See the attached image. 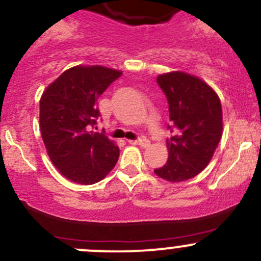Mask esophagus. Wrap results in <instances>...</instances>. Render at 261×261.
Listing matches in <instances>:
<instances>
[{
	"mask_svg": "<svg viewBox=\"0 0 261 261\" xmlns=\"http://www.w3.org/2000/svg\"><path fill=\"white\" fill-rule=\"evenodd\" d=\"M130 144H137V146L139 147H143V148H147V147H149V141L148 139H137V141H128Z\"/></svg>",
	"mask_w": 261,
	"mask_h": 261,
	"instance_id": "esophagus-1",
	"label": "esophagus"
}]
</instances>
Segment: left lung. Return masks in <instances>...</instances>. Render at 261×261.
I'll use <instances>...</instances> for the list:
<instances>
[{
    "mask_svg": "<svg viewBox=\"0 0 261 261\" xmlns=\"http://www.w3.org/2000/svg\"><path fill=\"white\" fill-rule=\"evenodd\" d=\"M157 84L176 133L166 139L169 159L154 174L170 182L185 181L202 172L215 154L223 130L221 100L207 82L187 72L159 74Z\"/></svg>",
    "mask_w": 261,
    "mask_h": 261,
    "instance_id": "left-lung-1",
    "label": "left lung"
}]
</instances>
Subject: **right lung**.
Returning <instances> with one entry per match:
<instances>
[{"label": "right lung", "mask_w": 261, "mask_h": 261, "mask_svg": "<svg viewBox=\"0 0 261 261\" xmlns=\"http://www.w3.org/2000/svg\"><path fill=\"white\" fill-rule=\"evenodd\" d=\"M122 72L104 66H74L48 85L40 97L39 127L46 153L72 182L91 185L115 166L119 147L90 130L100 112L97 99Z\"/></svg>", "instance_id": "1"}]
</instances>
